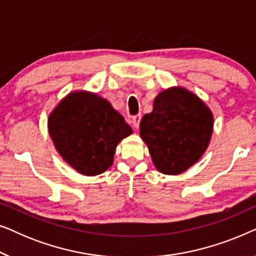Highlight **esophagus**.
<instances>
[{
    "instance_id": "esophagus-1",
    "label": "esophagus",
    "mask_w": 256,
    "mask_h": 256,
    "mask_svg": "<svg viewBox=\"0 0 256 256\" xmlns=\"http://www.w3.org/2000/svg\"><path fill=\"white\" fill-rule=\"evenodd\" d=\"M141 118H142L141 114H138V115H135V116H132V126H134L135 129H138V127H140V121H141Z\"/></svg>"
}]
</instances>
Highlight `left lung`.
I'll return each mask as SVG.
<instances>
[{"label": "left lung", "instance_id": "left-lung-1", "mask_svg": "<svg viewBox=\"0 0 256 256\" xmlns=\"http://www.w3.org/2000/svg\"><path fill=\"white\" fill-rule=\"evenodd\" d=\"M213 114L202 100L183 87L164 90L154 100L152 112L140 124L156 169L180 174L198 162L208 149Z\"/></svg>", "mask_w": 256, "mask_h": 256}]
</instances>
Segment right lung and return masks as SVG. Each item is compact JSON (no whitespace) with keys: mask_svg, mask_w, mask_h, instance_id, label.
Listing matches in <instances>:
<instances>
[{"mask_svg":"<svg viewBox=\"0 0 256 256\" xmlns=\"http://www.w3.org/2000/svg\"><path fill=\"white\" fill-rule=\"evenodd\" d=\"M48 134L56 149L73 169L96 176L112 166L116 146L132 132L106 99L90 92H72L48 115Z\"/></svg>","mask_w":256,"mask_h":256,"instance_id":"add662e5","label":"right lung"}]
</instances>
